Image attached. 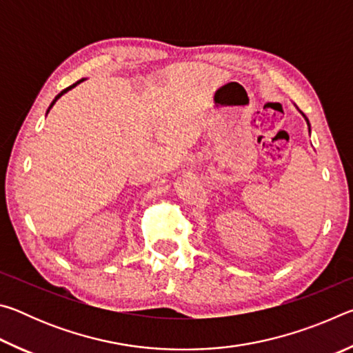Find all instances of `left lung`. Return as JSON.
I'll return each mask as SVG.
<instances>
[{"label":"left lung","mask_w":353,"mask_h":353,"mask_svg":"<svg viewBox=\"0 0 353 353\" xmlns=\"http://www.w3.org/2000/svg\"><path fill=\"white\" fill-rule=\"evenodd\" d=\"M302 115H303V113H302ZM303 117H305V115H303ZM305 119H307V117H305ZM307 124H308V126H310V123H308V119H307Z\"/></svg>","instance_id":"1"}]
</instances>
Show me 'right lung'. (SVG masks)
<instances>
[{
	"label": "right lung",
	"mask_w": 353,
	"mask_h": 353,
	"mask_svg": "<svg viewBox=\"0 0 353 353\" xmlns=\"http://www.w3.org/2000/svg\"><path fill=\"white\" fill-rule=\"evenodd\" d=\"M82 81H83V79H81V81H77V82H76V83H73V85H70V87H67V88H65V90H62V92H61V93H59V94H57V97H56V98H54V101H52V103H51V105H50V107H48V110H46V113H48V112H50V109H51V107H52V105H54V104H56V101H57V99H59V98H61V97H62V94H63V93H67V92H68V90H71V88H73V87H76V85H77V83H81V82H82Z\"/></svg>",
	"instance_id": "right-lung-1"
}]
</instances>
